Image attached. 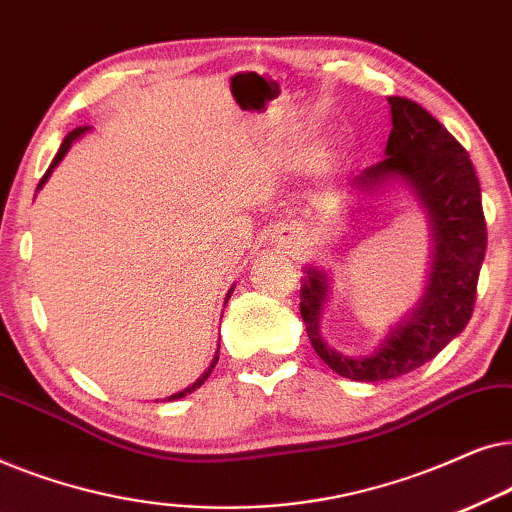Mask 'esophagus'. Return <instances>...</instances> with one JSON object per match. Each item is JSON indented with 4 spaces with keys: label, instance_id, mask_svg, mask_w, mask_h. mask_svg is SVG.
<instances>
[{
    "label": "esophagus",
    "instance_id": "esophagus-1",
    "mask_svg": "<svg viewBox=\"0 0 512 512\" xmlns=\"http://www.w3.org/2000/svg\"><path fill=\"white\" fill-rule=\"evenodd\" d=\"M277 240H279V244H282V247L284 249H289V251H296L298 249V235L296 233H289V235H279L277 237Z\"/></svg>",
    "mask_w": 512,
    "mask_h": 512
}]
</instances>
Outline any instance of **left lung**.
Listing matches in <instances>:
<instances>
[{
    "mask_svg": "<svg viewBox=\"0 0 512 512\" xmlns=\"http://www.w3.org/2000/svg\"><path fill=\"white\" fill-rule=\"evenodd\" d=\"M391 128L384 160L352 179L356 205L403 188L429 223L431 263L422 296L370 354L349 356L321 335V314L333 279L307 265L300 282V317L314 352L335 373L356 382L394 380L424 366L464 331L473 314L487 251L480 181L464 146L424 107L389 97Z\"/></svg>",
    "mask_w": 512,
    "mask_h": 512,
    "instance_id": "1",
    "label": "left lung"
}]
</instances>
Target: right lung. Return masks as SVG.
<instances>
[{"instance_id": "obj_1", "label": "right lung", "mask_w": 512, "mask_h": 512, "mask_svg": "<svg viewBox=\"0 0 512 512\" xmlns=\"http://www.w3.org/2000/svg\"><path fill=\"white\" fill-rule=\"evenodd\" d=\"M90 130H93V128H90V125H83V128H76V130H72V132H69V135L65 137V142H62V144H60V151H58V153H55V158H53V163H51V167H48V170H46V174H44V177H41V181H39V186H37V191H39V188H41V186H44V184H46V181H48V177H51V174H53V170H55V167H58V165H60V160L67 156L69 146H72V144L76 142V139H79V137H83V135H86V132H90ZM233 289H235V284H233V286H230V291H228V296H226V303H228V298H230V293H233ZM219 349H221V345H219V347H216V354H214V359H212V363H209V366L205 368V373H202V375L198 377V380H195L193 384H188V387H186V389H181V391H177V394H172V396H165V401H179V398H184V396H188V394H193V391H195V389H200V387H202V384H205V380H207V377H209V375H212V370H214V366H216V361H219Z\"/></svg>"}]
</instances>
